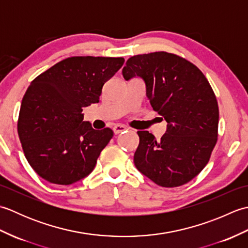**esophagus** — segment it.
I'll list each match as a JSON object with an SVG mask.
<instances>
[{"mask_svg": "<svg viewBox=\"0 0 248 248\" xmlns=\"http://www.w3.org/2000/svg\"><path fill=\"white\" fill-rule=\"evenodd\" d=\"M113 130H114L115 134H119L121 132H124V131L128 130V127H125V125H124V124H115Z\"/></svg>", "mask_w": 248, "mask_h": 248, "instance_id": "1", "label": "esophagus"}]
</instances>
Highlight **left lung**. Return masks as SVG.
Instances as JSON below:
<instances>
[{"instance_id": "obj_1", "label": "left lung", "mask_w": 248, "mask_h": 248, "mask_svg": "<svg viewBox=\"0 0 248 248\" xmlns=\"http://www.w3.org/2000/svg\"><path fill=\"white\" fill-rule=\"evenodd\" d=\"M123 76L125 81L143 78L152 108L167 123L160 140L138 131L136 168L163 187L189 182L207 165L217 141L218 104L207 78L191 62L164 51L130 57Z\"/></svg>"}]
</instances>
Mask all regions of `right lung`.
<instances>
[{"label": "right lung", "mask_w": 248, "mask_h": 248, "mask_svg": "<svg viewBox=\"0 0 248 248\" xmlns=\"http://www.w3.org/2000/svg\"><path fill=\"white\" fill-rule=\"evenodd\" d=\"M124 62V57L72 56L31 81L18 134L26 160L45 180L69 186L93 170L114 132L93 129L82 110L99 102L104 83Z\"/></svg>", "instance_id": "add662e5"}]
</instances>
